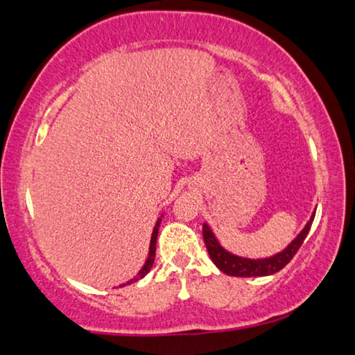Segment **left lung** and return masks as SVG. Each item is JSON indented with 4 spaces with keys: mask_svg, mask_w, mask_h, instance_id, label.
Segmentation results:
<instances>
[{
    "mask_svg": "<svg viewBox=\"0 0 355 355\" xmlns=\"http://www.w3.org/2000/svg\"><path fill=\"white\" fill-rule=\"evenodd\" d=\"M313 217H315V212L312 214L307 225L304 227L302 232L294 238V241H291V244H289L286 249H283L282 252L267 259H246L230 254L218 244L216 236H214L212 230L207 227V223L202 225V236L204 243H206L209 256H211L212 262L218 267V270H222L230 277H267L282 270V268L296 256V252L299 251V248L302 246L304 239L307 236L309 230L312 227Z\"/></svg>",
    "mask_w": 355,
    "mask_h": 355,
    "instance_id": "8db88e82",
    "label": "left lung"
}]
</instances>
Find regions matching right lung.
Segmentation results:
<instances>
[{
  "mask_svg": "<svg viewBox=\"0 0 355 355\" xmlns=\"http://www.w3.org/2000/svg\"><path fill=\"white\" fill-rule=\"evenodd\" d=\"M159 225H161V218L156 222V227H154V232H153V236H151V244H149V256H148V261L144 262V266L141 270L138 272V275L135 277L133 279H130V282H127L125 284H130L133 282H138L139 278H143L146 273L151 270L153 263H154V257H156V239H157V233H159ZM125 284H121V286H125Z\"/></svg>",
  "mask_w": 355,
  "mask_h": 355,
  "instance_id": "1",
  "label": "right lung"
}]
</instances>
